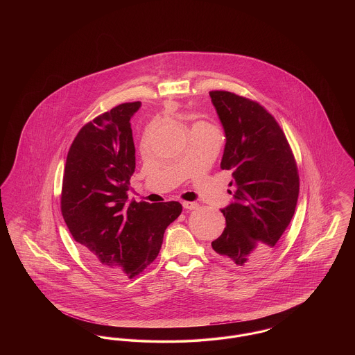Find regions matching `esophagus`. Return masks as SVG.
Here are the masks:
<instances>
[{"label":"esophagus","mask_w":355,"mask_h":355,"mask_svg":"<svg viewBox=\"0 0 355 355\" xmlns=\"http://www.w3.org/2000/svg\"><path fill=\"white\" fill-rule=\"evenodd\" d=\"M182 206H184L185 209H187V210H194V209H197V207H198V203L185 201V202H182Z\"/></svg>","instance_id":"34e87169"}]
</instances>
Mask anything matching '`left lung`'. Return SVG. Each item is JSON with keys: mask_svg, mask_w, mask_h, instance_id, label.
Returning a JSON list of instances; mask_svg holds the SVG:
<instances>
[{"mask_svg": "<svg viewBox=\"0 0 355 355\" xmlns=\"http://www.w3.org/2000/svg\"><path fill=\"white\" fill-rule=\"evenodd\" d=\"M210 97L226 135L220 169L233 171L236 186L234 201L220 209L226 227L211 248L225 263L250 269L268 259L294 216L298 169L286 135L263 106L225 90Z\"/></svg>", "mask_w": 355, "mask_h": 355, "instance_id": "obj_1", "label": "left lung"}]
</instances>
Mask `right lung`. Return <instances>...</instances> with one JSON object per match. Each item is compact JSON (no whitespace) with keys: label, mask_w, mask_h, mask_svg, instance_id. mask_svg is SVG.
I'll list each match as a JSON object with an SVG mask.
<instances>
[{"label":"right lung","mask_w":355,"mask_h":355,"mask_svg":"<svg viewBox=\"0 0 355 355\" xmlns=\"http://www.w3.org/2000/svg\"><path fill=\"white\" fill-rule=\"evenodd\" d=\"M141 102H126L87 122L65 164L61 211L87 259L114 277L138 275L157 258L164 233L182 205L128 200L135 169L130 119Z\"/></svg>","instance_id":"obj_1"}]
</instances>
